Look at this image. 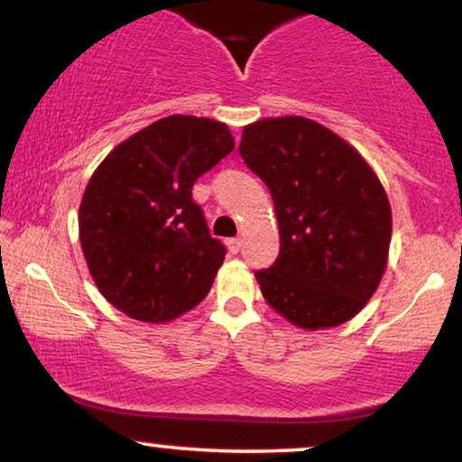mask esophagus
I'll return each instance as SVG.
<instances>
[{
	"label": "esophagus",
	"mask_w": 462,
	"mask_h": 462,
	"mask_svg": "<svg viewBox=\"0 0 462 462\" xmlns=\"http://www.w3.org/2000/svg\"><path fill=\"white\" fill-rule=\"evenodd\" d=\"M226 248H229V253L237 254V253H240V248H242V240H237V237H231V240H226Z\"/></svg>",
	"instance_id": "1"
}]
</instances>
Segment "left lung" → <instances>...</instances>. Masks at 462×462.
<instances>
[{
  "label": "left lung",
  "mask_w": 462,
  "mask_h": 462,
  "mask_svg": "<svg viewBox=\"0 0 462 462\" xmlns=\"http://www.w3.org/2000/svg\"><path fill=\"white\" fill-rule=\"evenodd\" d=\"M237 152L270 188L281 233L274 265L254 272L265 301L304 329L349 321L388 265L392 209L377 173L345 139L300 116L248 124Z\"/></svg>",
  "instance_id": "8db88e82"
}]
</instances>
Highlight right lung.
<instances>
[{
	"label": "right lung",
	"mask_w": 462,
	"mask_h": 462,
	"mask_svg": "<svg viewBox=\"0 0 462 462\" xmlns=\"http://www.w3.org/2000/svg\"><path fill=\"white\" fill-rule=\"evenodd\" d=\"M226 124L169 116L98 164L79 208V240L98 291L145 323H169L212 289L225 246L209 236L192 186L233 152Z\"/></svg>",
	"instance_id": "obj_1"
}]
</instances>
